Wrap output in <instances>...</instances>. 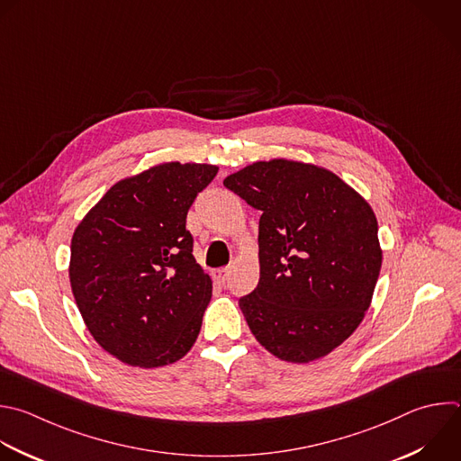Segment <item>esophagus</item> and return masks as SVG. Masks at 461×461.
<instances>
[{
  "instance_id": "1",
  "label": "esophagus",
  "mask_w": 461,
  "mask_h": 461,
  "mask_svg": "<svg viewBox=\"0 0 461 461\" xmlns=\"http://www.w3.org/2000/svg\"><path fill=\"white\" fill-rule=\"evenodd\" d=\"M212 276H213V280H215L217 284H224V282L228 280V276H230V267L213 269V271H212Z\"/></svg>"
}]
</instances>
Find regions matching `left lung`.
<instances>
[{
	"label": "left lung",
	"mask_w": 461,
	"mask_h": 461,
	"mask_svg": "<svg viewBox=\"0 0 461 461\" xmlns=\"http://www.w3.org/2000/svg\"><path fill=\"white\" fill-rule=\"evenodd\" d=\"M224 186L260 210V278L239 300L262 348L310 364L346 342L369 310L382 267L369 203L328 168L257 161Z\"/></svg>",
	"instance_id": "1"
}]
</instances>
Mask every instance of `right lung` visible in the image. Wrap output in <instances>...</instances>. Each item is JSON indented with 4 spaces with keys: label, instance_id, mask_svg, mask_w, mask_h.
Masks as SVG:
<instances>
[{
    "label": "right lung",
    "instance_id": "1",
    "mask_svg": "<svg viewBox=\"0 0 461 461\" xmlns=\"http://www.w3.org/2000/svg\"><path fill=\"white\" fill-rule=\"evenodd\" d=\"M219 168L159 163L115 183L77 224L68 276L94 340L117 360L153 369L195 344L212 298L186 215Z\"/></svg>",
    "mask_w": 461,
    "mask_h": 461
}]
</instances>
